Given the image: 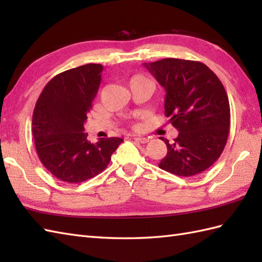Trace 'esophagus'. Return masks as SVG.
<instances>
[{
  "label": "esophagus",
  "instance_id": "esophagus-1",
  "mask_svg": "<svg viewBox=\"0 0 262 262\" xmlns=\"http://www.w3.org/2000/svg\"><path fill=\"white\" fill-rule=\"evenodd\" d=\"M134 140H135V141H137L138 143H141V144H146V143H148V141H149L147 137H141V136L135 137Z\"/></svg>",
  "mask_w": 262,
  "mask_h": 262
}]
</instances>
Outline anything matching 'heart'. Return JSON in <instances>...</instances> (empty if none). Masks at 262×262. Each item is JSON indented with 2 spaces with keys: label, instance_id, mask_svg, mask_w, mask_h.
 Wrapping results in <instances>:
<instances>
[{
  "label": "heart",
  "instance_id": "1",
  "mask_svg": "<svg viewBox=\"0 0 262 262\" xmlns=\"http://www.w3.org/2000/svg\"><path fill=\"white\" fill-rule=\"evenodd\" d=\"M137 80H146L145 77H143V76H134L132 79V81L130 82H133V81H137Z\"/></svg>",
  "mask_w": 262,
  "mask_h": 262
}]
</instances>
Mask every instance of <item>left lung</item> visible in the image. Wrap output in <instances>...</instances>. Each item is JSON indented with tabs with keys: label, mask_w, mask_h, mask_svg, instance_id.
<instances>
[{
	"label": "left lung",
	"mask_w": 262,
	"mask_h": 262,
	"mask_svg": "<svg viewBox=\"0 0 262 262\" xmlns=\"http://www.w3.org/2000/svg\"><path fill=\"white\" fill-rule=\"evenodd\" d=\"M166 92L164 115L179 130L159 168L192 177L213 165L226 145L230 103L225 89L208 66L200 62L164 58L144 64Z\"/></svg>",
	"instance_id": "left-lung-1"
}]
</instances>
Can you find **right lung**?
I'll return each instance as SVG.
<instances>
[{
    "instance_id": "1",
    "label": "right lung",
    "mask_w": 262,
    "mask_h": 262,
    "mask_svg": "<svg viewBox=\"0 0 262 262\" xmlns=\"http://www.w3.org/2000/svg\"><path fill=\"white\" fill-rule=\"evenodd\" d=\"M101 64H86L59 73L39 96L32 115V135L39 160L69 183L96 177L124 142L119 137L88 141L84 122L101 83Z\"/></svg>"
}]
</instances>
